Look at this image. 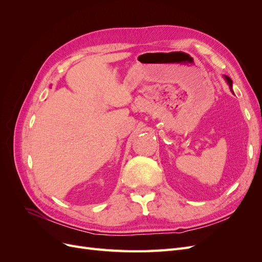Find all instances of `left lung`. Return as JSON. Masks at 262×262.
<instances>
[{"instance_id": "1", "label": "left lung", "mask_w": 262, "mask_h": 262, "mask_svg": "<svg viewBox=\"0 0 262 262\" xmlns=\"http://www.w3.org/2000/svg\"><path fill=\"white\" fill-rule=\"evenodd\" d=\"M225 80H226V82L228 83L229 87H231V89H232V84H233V81H232V80H231V78H229L228 76H225Z\"/></svg>"}]
</instances>
